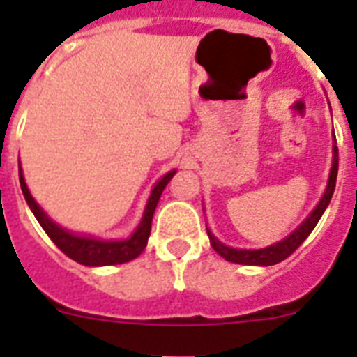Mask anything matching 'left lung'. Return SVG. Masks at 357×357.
I'll return each instance as SVG.
<instances>
[{
  "label": "left lung",
  "instance_id": "left-lung-1",
  "mask_svg": "<svg viewBox=\"0 0 357 357\" xmlns=\"http://www.w3.org/2000/svg\"><path fill=\"white\" fill-rule=\"evenodd\" d=\"M335 139V137H333ZM337 142H333V161H332V170H330V178H328V185L324 195H322L321 202L317 204V207L311 211V215L305 218L304 222L300 224L298 228L294 229L293 234L285 237L283 241L276 244H271L266 248L259 250H238V248H229L226 244H222L215 235L207 229V235H209V241H211V246L217 250L218 254L222 255L226 261H231V263H238V265H276L280 261L287 259L289 255L293 254L294 250L298 248L300 244L304 243L305 238L310 237V234L313 231V228L317 226V222L321 220L322 213L328 207L330 200H332L333 190H335V179H337V168H339V151H337Z\"/></svg>",
  "mask_w": 357,
  "mask_h": 357
}]
</instances>
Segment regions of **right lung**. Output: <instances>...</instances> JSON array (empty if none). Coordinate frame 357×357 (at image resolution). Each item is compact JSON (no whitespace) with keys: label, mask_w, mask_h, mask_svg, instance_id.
Segmentation results:
<instances>
[{"label":"right lung","mask_w":357,"mask_h":357,"mask_svg":"<svg viewBox=\"0 0 357 357\" xmlns=\"http://www.w3.org/2000/svg\"><path fill=\"white\" fill-rule=\"evenodd\" d=\"M20 168V167H18ZM20 174V187L24 192V198L27 202V206L31 207V211L42 226V229L46 231L47 237L52 238L55 246H57L63 254H66L70 259L77 261L81 265L86 266H105V265H120V263H128V261L135 259L142 254V250L148 244V237L151 231V218L155 213L157 202L161 198L162 190L168 185V181L174 178L176 170H170L165 174L159 181L155 183L153 190H151L148 204H146L144 215L140 220L139 228L135 229L133 235L123 241H100L94 237H85V235L70 234L66 229H63L59 224H55L52 218L47 217L46 213L42 211L40 206L36 204L35 198L31 196L27 185H25L24 174L22 168L18 170Z\"/></svg>","instance_id":"obj_1"}]
</instances>
